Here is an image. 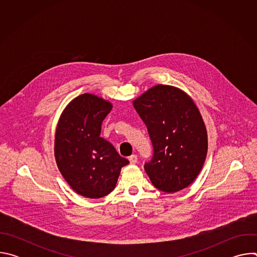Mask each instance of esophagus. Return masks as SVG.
Listing matches in <instances>:
<instances>
[{"mask_svg": "<svg viewBox=\"0 0 257 257\" xmlns=\"http://www.w3.org/2000/svg\"><path fill=\"white\" fill-rule=\"evenodd\" d=\"M137 161H138V158H137L136 155H132V156L129 157V162H130V164H136Z\"/></svg>", "mask_w": 257, "mask_h": 257, "instance_id": "esophagus-1", "label": "esophagus"}]
</instances>
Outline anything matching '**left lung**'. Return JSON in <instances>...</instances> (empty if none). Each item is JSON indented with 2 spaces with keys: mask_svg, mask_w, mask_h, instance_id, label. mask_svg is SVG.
<instances>
[{
  "mask_svg": "<svg viewBox=\"0 0 257 257\" xmlns=\"http://www.w3.org/2000/svg\"><path fill=\"white\" fill-rule=\"evenodd\" d=\"M148 127L154 155L144 170L153 185L166 193L188 187L207 154V133L192 98L180 88L159 84L133 101Z\"/></svg>",
  "mask_w": 257,
  "mask_h": 257,
  "instance_id": "left-lung-1",
  "label": "left lung"
}]
</instances>
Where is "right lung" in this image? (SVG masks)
I'll use <instances>...</instances> for the list:
<instances>
[{
    "label": "right lung",
    "instance_id": "add662e5",
    "mask_svg": "<svg viewBox=\"0 0 257 257\" xmlns=\"http://www.w3.org/2000/svg\"><path fill=\"white\" fill-rule=\"evenodd\" d=\"M112 107L101 97L83 93L68 103L56 129L57 166L70 187L87 198L111 193L122 167L129 164L100 137L101 123Z\"/></svg>",
    "mask_w": 257,
    "mask_h": 257
}]
</instances>
